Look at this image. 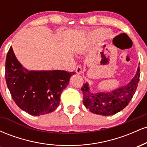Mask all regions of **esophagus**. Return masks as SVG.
Listing matches in <instances>:
<instances>
[{"instance_id": "1", "label": "esophagus", "mask_w": 147, "mask_h": 147, "mask_svg": "<svg viewBox=\"0 0 147 147\" xmlns=\"http://www.w3.org/2000/svg\"><path fill=\"white\" fill-rule=\"evenodd\" d=\"M76 72L79 75L82 73V67L81 65H77V68H76Z\"/></svg>"}]
</instances>
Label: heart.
Here are the masks:
<instances>
[{"mask_svg":"<svg viewBox=\"0 0 147 147\" xmlns=\"http://www.w3.org/2000/svg\"><path fill=\"white\" fill-rule=\"evenodd\" d=\"M101 30H95V31L92 32L90 34V37L91 38V40L92 41H98L101 38L100 35H101Z\"/></svg>","mask_w":147,"mask_h":147,"instance_id":"b5f03b06","label":"heart"}]
</instances>
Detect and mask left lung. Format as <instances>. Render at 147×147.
Returning <instances> with one entry per match:
<instances>
[{
  "mask_svg": "<svg viewBox=\"0 0 147 147\" xmlns=\"http://www.w3.org/2000/svg\"><path fill=\"white\" fill-rule=\"evenodd\" d=\"M140 65L132 79L126 85L111 91L94 92L88 82L81 90L84 94L83 103L90 112L101 115L109 116L122 111L129 104L136 92L140 80Z\"/></svg>",
  "mask_w": 147,
  "mask_h": 147,
  "instance_id": "1",
  "label": "left lung"
}]
</instances>
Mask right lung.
Masks as SVG:
<instances>
[{
    "instance_id": "1",
    "label": "right lung",
    "mask_w": 147,
    "mask_h": 147,
    "mask_svg": "<svg viewBox=\"0 0 147 147\" xmlns=\"http://www.w3.org/2000/svg\"><path fill=\"white\" fill-rule=\"evenodd\" d=\"M75 74L61 70H28L18 61L11 46L7 55L5 80L11 97L21 110L33 116L56 110L62 90Z\"/></svg>"
}]
</instances>
